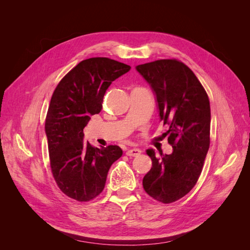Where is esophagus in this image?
Segmentation results:
<instances>
[{
    "label": "esophagus",
    "instance_id": "34e87169",
    "mask_svg": "<svg viewBox=\"0 0 250 250\" xmlns=\"http://www.w3.org/2000/svg\"><path fill=\"white\" fill-rule=\"evenodd\" d=\"M142 151L139 148H131V149H128L126 151V154L128 156H138L141 154Z\"/></svg>",
    "mask_w": 250,
    "mask_h": 250
}]
</instances>
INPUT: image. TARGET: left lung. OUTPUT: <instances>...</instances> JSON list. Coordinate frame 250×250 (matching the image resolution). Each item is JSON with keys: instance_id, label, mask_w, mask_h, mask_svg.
Here are the masks:
<instances>
[{"instance_id": "8db88e82", "label": "left lung", "mask_w": 250, "mask_h": 250, "mask_svg": "<svg viewBox=\"0 0 250 250\" xmlns=\"http://www.w3.org/2000/svg\"><path fill=\"white\" fill-rule=\"evenodd\" d=\"M155 94L164 134L171 154H147L152 168L143 178L146 193L155 200L171 203L183 198L197 183L209 148L210 107L206 89L190 67L176 59H161L137 65Z\"/></svg>"}]
</instances>
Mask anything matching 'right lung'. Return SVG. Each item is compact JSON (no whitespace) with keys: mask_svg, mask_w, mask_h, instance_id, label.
I'll return each instance as SVG.
<instances>
[{"mask_svg":"<svg viewBox=\"0 0 250 250\" xmlns=\"http://www.w3.org/2000/svg\"><path fill=\"white\" fill-rule=\"evenodd\" d=\"M131 69L106 57L82 60L60 80L44 124L50 165L57 186L70 198L89 201L105 187L110 166L122 156L119 146L97 148L84 141L90 117L102 109L112 81Z\"/></svg>","mask_w":250,"mask_h":250,"instance_id":"1","label":"right lung"}]
</instances>
